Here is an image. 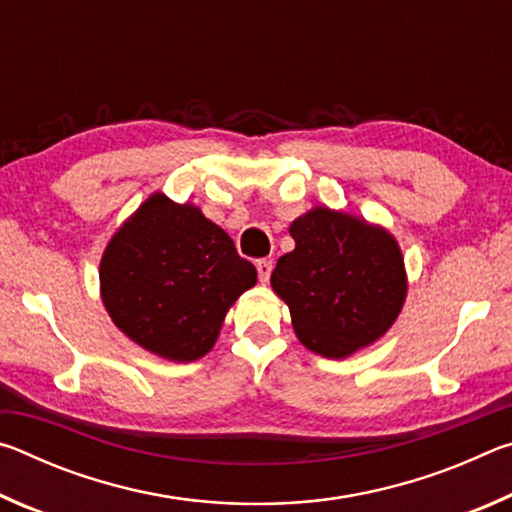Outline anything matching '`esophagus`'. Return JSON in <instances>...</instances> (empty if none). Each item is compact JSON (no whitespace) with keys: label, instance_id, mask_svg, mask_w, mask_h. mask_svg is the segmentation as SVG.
<instances>
[{"label":"esophagus","instance_id":"obj_1","mask_svg":"<svg viewBox=\"0 0 512 512\" xmlns=\"http://www.w3.org/2000/svg\"><path fill=\"white\" fill-rule=\"evenodd\" d=\"M257 273H259V282H268L271 280V273H273V262L271 259H259L257 262Z\"/></svg>","mask_w":512,"mask_h":512}]
</instances>
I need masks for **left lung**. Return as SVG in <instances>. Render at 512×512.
Here are the masks:
<instances>
[{
    "mask_svg": "<svg viewBox=\"0 0 512 512\" xmlns=\"http://www.w3.org/2000/svg\"><path fill=\"white\" fill-rule=\"evenodd\" d=\"M296 248L277 259L271 287L307 350L345 359L375 343L406 300L402 250L359 216L314 207L291 223Z\"/></svg>",
    "mask_w": 512,
    "mask_h": 512,
    "instance_id": "8db88e82",
    "label": "left lung"
}]
</instances>
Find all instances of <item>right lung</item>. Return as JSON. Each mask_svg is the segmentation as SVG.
<instances>
[{
  "instance_id": "obj_1",
  "label": "right lung",
  "mask_w": 512,
  "mask_h": 512,
  "mask_svg": "<svg viewBox=\"0 0 512 512\" xmlns=\"http://www.w3.org/2000/svg\"><path fill=\"white\" fill-rule=\"evenodd\" d=\"M99 280L103 305L128 339L187 363L214 348L225 314L255 287L257 271L196 205L155 192L108 241Z\"/></svg>"
}]
</instances>
